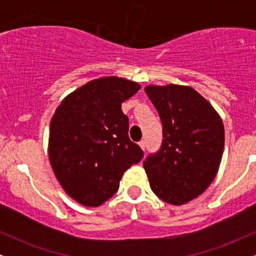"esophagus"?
<instances>
[{
  "instance_id": "obj_1",
  "label": "esophagus",
  "mask_w": 256,
  "mask_h": 256,
  "mask_svg": "<svg viewBox=\"0 0 256 256\" xmlns=\"http://www.w3.org/2000/svg\"><path fill=\"white\" fill-rule=\"evenodd\" d=\"M138 144H140V148L143 149V150H146V140H140V142L138 143Z\"/></svg>"
}]
</instances>
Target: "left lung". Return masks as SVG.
<instances>
[{"label": "left lung", "mask_w": 256, "mask_h": 256, "mask_svg": "<svg viewBox=\"0 0 256 256\" xmlns=\"http://www.w3.org/2000/svg\"><path fill=\"white\" fill-rule=\"evenodd\" d=\"M146 94L162 124V143L144 161L152 192L170 204L192 201L210 186L224 152V125L192 88L149 85Z\"/></svg>", "instance_id": "obj_1"}]
</instances>
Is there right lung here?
<instances>
[{"label":"right lung","mask_w":256,"mask_h":256,"mask_svg":"<svg viewBox=\"0 0 256 256\" xmlns=\"http://www.w3.org/2000/svg\"><path fill=\"white\" fill-rule=\"evenodd\" d=\"M140 86L107 77L89 82L61 102L49 130V160L64 190L89 207H98L119 189L126 170L143 158L128 137L122 104Z\"/></svg>","instance_id":"1"}]
</instances>
